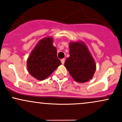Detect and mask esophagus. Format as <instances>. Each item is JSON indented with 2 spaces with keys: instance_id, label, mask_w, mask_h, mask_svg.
<instances>
[{
  "instance_id": "esophagus-1",
  "label": "esophagus",
  "mask_w": 122,
  "mask_h": 122,
  "mask_svg": "<svg viewBox=\"0 0 122 122\" xmlns=\"http://www.w3.org/2000/svg\"><path fill=\"white\" fill-rule=\"evenodd\" d=\"M65 59H62L61 60V63L63 64H63L65 63Z\"/></svg>"
}]
</instances>
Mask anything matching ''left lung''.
I'll list each match as a JSON object with an SVG mask.
<instances>
[{
    "mask_svg": "<svg viewBox=\"0 0 122 122\" xmlns=\"http://www.w3.org/2000/svg\"><path fill=\"white\" fill-rule=\"evenodd\" d=\"M69 47L70 56L65 61V66L75 81H89L93 76L96 66L87 47L83 42H70Z\"/></svg>",
    "mask_w": 122,
    "mask_h": 122,
    "instance_id": "obj_1",
    "label": "left lung"
}]
</instances>
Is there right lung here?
Segmentation results:
<instances>
[{
	"label": "right lung",
	"instance_id": "1",
	"mask_svg": "<svg viewBox=\"0 0 122 122\" xmlns=\"http://www.w3.org/2000/svg\"><path fill=\"white\" fill-rule=\"evenodd\" d=\"M53 41L51 37L42 39L37 43L27 59L29 73L39 80L47 78L61 65Z\"/></svg>",
	"mask_w": 122,
	"mask_h": 122
}]
</instances>
